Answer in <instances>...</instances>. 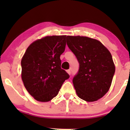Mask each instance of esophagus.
<instances>
[{"label":"esophagus","instance_id":"34e87169","mask_svg":"<svg viewBox=\"0 0 130 130\" xmlns=\"http://www.w3.org/2000/svg\"><path fill=\"white\" fill-rule=\"evenodd\" d=\"M67 73H69V75L71 74V71H70V70H67Z\"/></svg>","mask_w":130,"mask_h":130}]
</instances>
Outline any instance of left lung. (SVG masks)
<instances>
[{"label": "left lung", "instance_id": "obj_1", "mask_svg": "<svg viewBox=\"0 0 130 130\" xmlns=\"http://www.w3.org/2000/svg\"><path fill=\"white\" fill-rule=\"evenodd\" d=\"M67 44L79 63L72 82L77 95L87 102L107 92L115 73L112 55L98 40L86 36H67Z\"/></svg>", "mask_w": 130, "mask_h": 130}]
</instances>
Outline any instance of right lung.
Instances as JSON below:
<instances>
[{"mask_svg":"<svg viewBox=\"0 0 130 130\" xmlns=\"http://www.w3.org/2000/svg\"><path fill=\"white\" fill-rule=\"evenodd\" d=\"M66 36H46L33 42L21 60V77L25 88L36 100L48 102L58 94L70 75L61 69L60 55Z\"/></svg>","mask_w":130,"mask_h":130,"instance_id":"right-lung-1","label":"right lung"}]
</instances>
